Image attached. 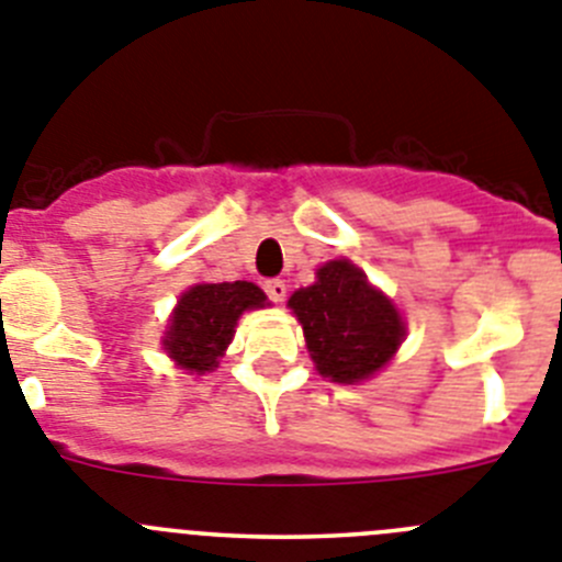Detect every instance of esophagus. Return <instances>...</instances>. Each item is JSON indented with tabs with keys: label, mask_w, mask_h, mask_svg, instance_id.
Returning a JSON list of instances; mask_svg holds the SVG:
<instances>
[{
	"label": "esophagus",
	"mask_w": 562,
	"mask_h": 562,
	"mask_svg": "<svg viewBox=\"0 0 562 562\" xmlns=\"http://www.w3.org/2000/svg\"><path fill=\"white\" fill-rule=\"evenodd\" d=\"M266 293H269V300L285 302L288 288H285V282H282V280H269V282H266Z\"/></svg>",
	"instance_id": "esophagus-1"
}]
</instances>
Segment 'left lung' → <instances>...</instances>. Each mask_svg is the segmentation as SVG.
I'll return each instance as SVG.
<instances>
[{"instance_id": "8db88e82", "label": "left lung", "mask_w": 562, "mask_h": 562, "mask_svg": "<svg viewBox=\"0 0 562 562\" xmlns=\"http://www.w3.org/2000/svg\"><path fill=\"white\" fill-rule=\"evenodd\" d=\"M316 277L288 300L316 369L336 383L375 375L406 336L401 313L350 260L325 262Z\"/></svg>"}]
</instances>
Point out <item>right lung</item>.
Listing matches in <instances>:
<instances>
[{
    "label": "right lung",
    "instance_id": "1",
    "mask_svg": "<svg viewBox=\"0 0 562 562\" xmlns=\"http://www.w3.org/2000/svg\"><path fill=\"white\" fill-rule=\"evenodd\" d=\"M262 305L266 293L255 282H206L190 288L170 318L165 350L181 369L210 372L232 341L240 313Z\"/></svg>",
    "mask_w": 562,
    "mask_h": 562
}]
</instances>
